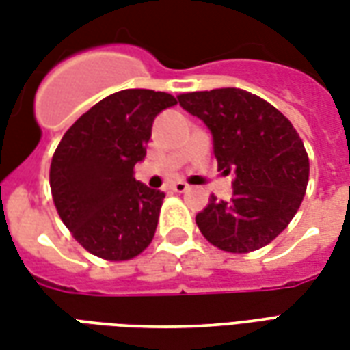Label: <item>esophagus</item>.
Returning <instances> with one entry per match:
<instances>
[{
  "label": "esophagus",
  "mask_w": 350,
  "mask_h": 350,
  "mask_svg": "<svg viewBox=\"0 0 350 350\" xmlns=\"http://www.w3.org/2000/svg\"><path fill=\"white\" fill-rule=\"evenodd\" d=\"M170 189L174 191V193H183V191L189 189V185H187L185 182H174V183H170Z\"/></svg>",
  "instance_id": "1"
}]
</instances>
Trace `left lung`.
Returning <instances> with one entry per match:
<instances>
[{"mask_svg":"<svg viewBox=\"0 0 350 350\" xmlns=\"http://www.w3.org/2000/svg\"><path fill=\"white\" fill-rule=\"evenodd\" d=\"M178 100L212 133L219 170L234 174L232 198L212 195L197 213L200 232L228 253L260 250L285 230L306 195L301 138L278 108L245 90L182 93Z\"/></svg>","mask_w":350,"mask_h":350,"instance_id":"obj_1","label":"left lung"}]
</instances>
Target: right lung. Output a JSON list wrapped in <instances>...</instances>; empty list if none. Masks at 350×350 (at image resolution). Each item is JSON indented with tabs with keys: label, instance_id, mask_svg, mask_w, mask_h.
Wrapping results in <instances>:
<instances>
[{
	"label": "right lung",
	"instance_id": "1",
	"mask_svg": "<svg viewBox=\"0 0 350 350\" xmlns=\"http://www.w3.org/2000/svg\"><path fill=\"white\" fill-rule=\"evenodd\" d=\"M176 97L153 90H122L72 123L50 165L59 217L92 255L129 260L150 245L165 193L135 180L155 116Z\"/></svg>",
	"mask_w": 350,
	"mask_h": 350
}]
</instances>
